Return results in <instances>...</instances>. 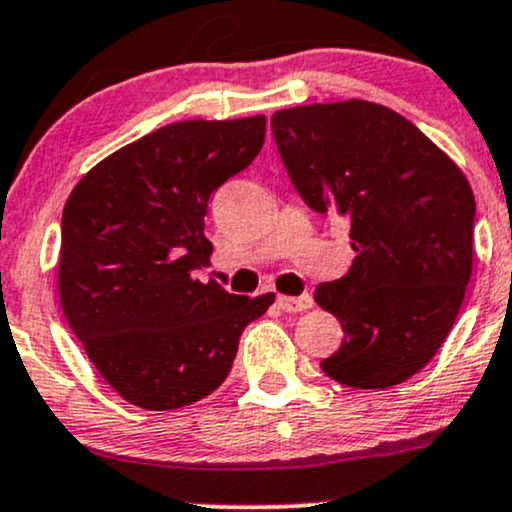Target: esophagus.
I'll use <instances>...</instances> for the list:
<instances>
[{
    "label": "esophagus",
    "instance_id": "34e87169",
    "mask_svg": "<svg viewBox=\"0 0 512 512\" xmlns=\"http://www.w3.org/2000/svg\"><path fill=\"white\" fill-rule=\"evenodd\" d=\"M277 303H279V308H282L284 313H301V311H308V308L313 306V299L308 294L279 296Z\"/></svg>",
    "mask_w": 512,
    "mask_h": 512
}]
</instances>
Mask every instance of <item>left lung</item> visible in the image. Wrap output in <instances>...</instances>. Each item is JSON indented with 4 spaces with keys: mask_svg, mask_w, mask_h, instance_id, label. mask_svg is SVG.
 <instances>
[{
    "mask_svg": "<svg viewBox=\"0 0 512 512\" xmlns=\"http://www.w3.org/2000/svg\"><path fill=\"white\" fill-rule=\"evenodd\" d=\"M301 199L350 223V272L313 299L342 323L320 369L355 389H389L425 367L452 330L471 277L476 201L459 167L396 111L372 101L272 116Z\"/></svg>",
    "mask_w": 512,
    "mask_h": 512,
    "instance_id": "obj_1",
    "label": "left lung"
}]
</instances>
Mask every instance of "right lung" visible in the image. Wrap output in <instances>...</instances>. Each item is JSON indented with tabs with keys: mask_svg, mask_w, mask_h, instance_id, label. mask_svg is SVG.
<instances>
[{
	"mask_svg": "<svg viewBox=\"0 0 512 512\" xmlns=\"http://www.w3.org/2000/svg\"><path fill=\"white\" fill-rule=\"evenodd\" d=\"M265 116L177 121L116 150L72 189L60 223V303L84 352L145 411L192 406L226 381L240 335L274 294L201 284L213 189L265 143Z\"/></svg>",
	"mask_w": 512,
	"mask_h": 512,
	"instance_id": "add662e5",
	"label": "right lung"
}]
</instances>
